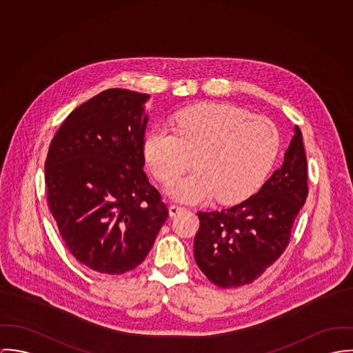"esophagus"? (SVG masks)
Here are the masks:
<instances>
[{"mask_svg":"<svg viewBox=\"0 0 353 353\" xmlns=\"http://www.w3.org/2000/svg\"><path fill=\"white\" fill-rule=\"evenodd\" d=\"M183 210H185L183 205L170 204V205H169V215H170V216H174V215H177L180 211H183Z\"/></svg>","mask_w":353,"mask_h":353,"instance_id":"obj_1","label":"esophagus"}]
</instances>
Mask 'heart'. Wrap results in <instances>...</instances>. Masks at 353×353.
Masks as SVG:
<instances>
[{"label":"heart","instance_id":"obj_1","mask_svg":"<svg viewBox=\"0 0 353 353\" xmlns=\"http://www.w3.org/2000/svg\"><path fill=\"white\" fill-rule=\"evenodd\" d=\"M176 130L157 125L145 139V157L161 183H170L192 165L195 172L173 181L169 194L181 201L215 196L233 203L252 195L264 181L280 148L270 119L223 103L180 111Z\"/></svg>","mask_w":353,"mask_h":353}]
</instances>
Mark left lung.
Segmentation results:
<instances>
[{"mask_svg":"<svg viewBox=\"0 0 353 353\" xmlns=\"http://www.w3.org/2000/svg\"><path fill=\"white\" fill-rule=\"evenodd\" d=\"M307 194L306 153L295 127L281 168L256 195L226 210L197 212L194 256L200 271L221 288L259 279L288 246Z\"/></svg>","mask_w":353,"mask_h":353,"instance_id":"obj_1","label":"left lung"}]
</instances>
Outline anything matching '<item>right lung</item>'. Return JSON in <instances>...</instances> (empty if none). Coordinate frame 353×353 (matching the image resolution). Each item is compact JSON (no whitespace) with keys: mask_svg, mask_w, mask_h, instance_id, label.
Wrapping results in <instances>:
<instances>
[{"mask_svg":"<svg viewBox=\"0 0 353 353\" xmlns=\"http://www.w3.org/2000/svg\"><path fill=\"white\" fill-rule=\"evenodd\" d=\"M148 99L107 89L65 119L48 148V210L70 253L100 274L142 264L169 215L143 170Z\"/></svg>","mask_w":353,"mask_h":353,"instance_id":"obj_1","label":"right lung"}]
</instances>
